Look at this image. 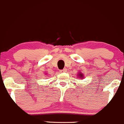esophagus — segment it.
<instances>
[{
	"instance_id": "obj_1",
	"label": "esophagus",
	"mask_w": 124,
	"mask_h": 124,
	"mask_svg": "<svg viewBox=\"0 0 124 124\" xmlns=\"http://www.w3.org/2000/svg\"><path fill=\"white\" fill-rule=\"evenodd\" d=\"M66 71H67L66 69H63V70H60V72L62 73V72H66Z\"/></svg>"
}]
</instances>
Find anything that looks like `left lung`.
<instances>
[{
	"mask_svg": "<svg viewBox=\"0 0 124 124\" xmlns=\"http://www.w3.org/2000/svg\"><path fill=\"white\" fill-rule=\"evenodd\" d=\"M78 74H79V75H78V77H79V78H81V79H82V78H84V76H83L82 74L80 73V72H79V73H78Z\"/></svg>",
	"mask_w": 124,
	"mask_h": 124,
	"instance_id": "left-lung-1",
	"label": "left lung"
}]
</instances>
